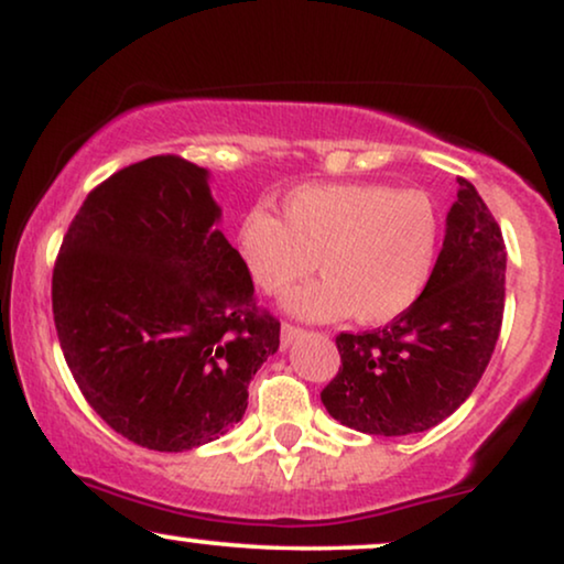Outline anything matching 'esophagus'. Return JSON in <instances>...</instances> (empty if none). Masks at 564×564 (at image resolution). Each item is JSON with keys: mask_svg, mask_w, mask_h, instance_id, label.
I'll list each match as a JSON object with an SVG mask.
<instances>
[{"mask_svg": "<svg viewBox=\"0 0 564 564\" xmlns=\"http://www.w3.org/2000/svg\"><path fill=\"white\" fill-rule=\"evenodd\" d=\"M297 336H303V328L295 326V323H288V321H284V323H282V344L288 346V344L295 341Z\"/></svg>", "mask_w": 564, "mask_h": 564, "instance_id": "obj_1", "label": "esophagus"}]
</instances>
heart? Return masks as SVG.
<instances>
[{
	"label": "heart",
	"mask_w": 564,
	"mask_h": 564,
	"mask_svg": "<svg viewBox=\"0 0 564 564\" xmlns=\"http://www.w3.org/2000/svg\"><path fill=\"white\" fill-rule=\"evenodd\" d=\"M442 218L423 189L341 182L305 184L284 197L282 220L253 205L238 223V251L259 290L276 295L313 274L288 297L305 318L388 323L423 295L434 274Z\"/></svg>",
	"instance_id": "b5f03b06"
}]
</instances>
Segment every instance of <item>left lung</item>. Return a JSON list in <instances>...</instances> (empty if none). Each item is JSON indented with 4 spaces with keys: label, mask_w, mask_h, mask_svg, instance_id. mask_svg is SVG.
I'll list each match as a JSON object with an SVG mask.
<instances>
[{
    "label": "left lung",
    "mask_w": 564,
    "mask_h": 564,
    "mask_svg": "<svg viewBox=\"0 0 564 564\" xmlns=\"http://www.w3.org/2000/svg\"><path fill=\"white\" fill-rule=\"evenodd\" d=\"M423 295L388 326L338 334L341 367L321 392L344 426L375 436L419 434L477 388L506 305V243L465 176Z\"/></svg>",
    "instance_id": "left-lung-1"
}]
</instances>
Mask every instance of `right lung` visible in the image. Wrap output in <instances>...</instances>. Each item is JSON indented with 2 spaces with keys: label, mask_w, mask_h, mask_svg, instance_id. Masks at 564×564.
Listing matches in <instances>:
<instances>
[{
  "label": "right lung",
  "mask_w": 564,
  "mask_h": 564,
  "mask_svg": "<svg viewBox=\"0 0 564 564\" xmlns=\"http://www.w3.org/2000/svg\"><path fill=\"white\" fill-rule=\"evenodd\" d=\"M218 218L205 169L151 156L89 192L53 267V321L82 395L145 449L234 429L280 346Z\"/></svg>",
  "instance_id": "add662e5"
}]
</instances>
